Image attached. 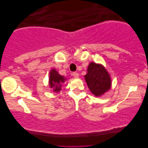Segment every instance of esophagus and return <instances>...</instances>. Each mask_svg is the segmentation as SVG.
Here are the masks:
<instances>
[{"mask_svg": "<svg viewBox=\"0 0 148 148\" xmlns=\"http://www.w3.org/2000/svg\"><path fill=\"white\" fill-rule=\"evenodd\" d=\"M73 76L74 77H75V78H78L79 77V74L77 73H76V72H74V73H73Z\"/></svg>", "mask_w": 148, "mask_h": 148, "instance_id": "1", "label": "esophagus"}]
</instances>
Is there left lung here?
Wrapping results in <instances>:
<instances>
[{
    "instance_id": "1",
    "label": "left lung",
    "mask_w": 148,
    "mask_h": 148,
    "mask_svg": "<svg viewBox=\"0 0 148 148\" xmlns=\"http://www.w3.org/2000/svg\"><path fill=\"white\" fill-rule=\"evenodd\" d=\"M84 77L90 92L95 96L100 97L110 90V75L102 64L90 62Z\"/></svg>"
}]
</instances>
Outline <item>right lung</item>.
I'll return each instance as SVG.
<instances>
[{
	"label": "right lung",
	"instance_id": "add662e5",
	"mask_svg": "<svg viewBox=\"0 0 148 148\" xmlns=\"http://www.w3.org/2000/svg\"><path fill=\"white\" fill-rule=\"evenodd\" d=\"M66 80V78L58 73L55 69H52L49 73L48 84L50 89L54 92L58 93L61 90L62 85Z\"/></svg>",
	"mask_w": 148,
	"mask_h": 148
}]
</instances>
